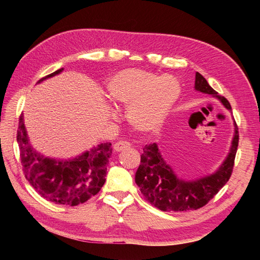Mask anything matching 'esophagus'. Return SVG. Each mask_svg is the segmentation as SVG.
<instances>
[{
	"label": "esophagus",
	"mask_w": 260,
	"mask_h": 260,
	"mask_svg": "<svg viewBox=\"0 0 260 260\" xmlns=\"http://www.w3.org/2000/svg\"><path fill=\"white\" fill-rule=\"evenodd\" d=\"M128 148H130V143L127 142V141H118L117 143L114 144L115 152H121Z\"/></svg>",
	"instance_id": "obj_1"
}]
</instances>
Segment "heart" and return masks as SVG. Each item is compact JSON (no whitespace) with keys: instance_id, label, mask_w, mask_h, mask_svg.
<instances>
[{"instance_id":"heart-1","label":"heart","mask_w":260,"mask_h":260,"mask_svg":"<svg viewBox=\"0 0 260 260\" xmlns=\"http://www.w3.org/2000/svg\"><path fill=\"white\" fill-rule=\"evenodd\" d=\"M108 99L128 106L127 119L141 133L158 130L181 95V84L170 75L158 77L141 69H123L106 83Z\"/></svg>"}]
</instances>
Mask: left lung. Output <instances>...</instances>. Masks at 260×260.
Segmentation results:
<instances>
[{"mask_svg":"<svg viewBox=\"0 0 260 260\" xmlns=\"http://www.w3.org/2000/svg\"><path fill=\"white\" fill-rule=\"evenodd\" d=\"M194 89L209 94L220 101L226 109L231 105L226 99L211 88L201 74L195 75ZM239 144L238 125L234 121V135L230 151L220 167L212 174L194 180L179 178L165 160L156 143L146 144L141 155V164L136 172V183L145 200L162 211H187L199 209L214 198L229 181Z\"/></svg>","mask_w":260,"mask_h":260,"instance_id":"8db88e82","label":"left lung"}]
</instances>
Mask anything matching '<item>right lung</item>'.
<instances>
[{"mask_svg": "<svg viewBox=\"0 0 260 260\" xmlns=\"http://www.w3.org/2000/svg\"><path fill=\"white\" fill-rule=\"evenodd\" d=\"M60 68L37 83L59 75ZM22 170L30 185L42 198L58 205L77 206L96 195L105 183L112 143H101L73 158L46 157L31 145L20 115L17 131Z\"/></svg>", "mask_w": 260, "mask_h": 260, "instance_id": "1", "label": "right lung"}]
</instances>
